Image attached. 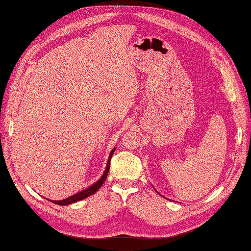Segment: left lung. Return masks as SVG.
Wrapping results in <instances>:
<instances>
[{
  "label": "left lung",
  "instance_id": "left-lung-1",
  "mask_svg": "<svg viewBox=\"0 0 251 251\" xmlns=\"http://www.w3.org/2000/svg\"><path fill=\"white\" fill-rule=\"evenodd\" d=\"M156 192H157V191H156Z\"/></svg>",
  "mask_w": 251,
  "mask_h": 251
}]
</instances>
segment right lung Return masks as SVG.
<instances>
[{"label":"right lung","mask_w":251,"mask_h":251,"mask_svg":"<svg viewBox=\"0 0 251 251\" xmlns=\"http://www.w3.org/2000/svg\"><path fill=\"white\" fill-rule=\"evenodd\" d=\"M115 149H116V148H114L113 150L111 151L109 159H107V164H106V168H105V170H104V173H103L102 176H101V178L98 181L95 182V184L92 185L91 187L85 189V190L81 191V192H78L76 194H74V195L70 196V198H67L65 200H62V201H50V200H49V201L53 202V204H57V205H60V206H67V205H70V204H73V202H76V201H79L81 200H84L86 198H89L90 195L94 194L95 192H97L99 189H100V187L103 185V182L105 181V179L107 177V173H109V170H110V161H111L112 155H113V153L115 151Z\"/></svg>","instance_id":"right-lung-1"}]
</instances>
